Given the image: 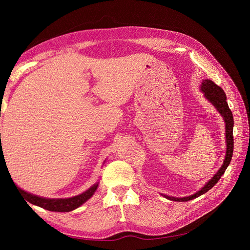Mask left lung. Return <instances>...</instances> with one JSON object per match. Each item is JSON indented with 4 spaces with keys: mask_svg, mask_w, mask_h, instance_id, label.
I'll return each instance as SVG.
<instances>
[{
    "mask_svg": "<svg viewBox=\"0 0 250 250\" xmlns=\"http://www.w3.org/2000/svg\"><path fill=\"white\" fill-rule=\"evenodd\" d=\"M201 92L203 93V96L206 99L214 105V107L218 110V112L222 116L224 123H225V143H226V152H225V157L223 164L217 171L215 175L211 177L208 183L204 185L198 192H196L193 195L187 196V197H172V196L168 195H164L165 198H167L172 201H188L192 200L194 198H197L199 196L203 195L204 193H207L209 191L211 188H213L217 183L218 180L221 178V176L224 174L226 168L229 167V165L231 161L232 157V151H233V135H232V129H233V118H232V113L229 107L228 101H226V95L224 93V90L218 86L216 83H214L209 79H204L202 80V83L200 85Z\"/></svg>",
    "mask_w": 250,
    "mask_h": 250,
    "instance_id": "left-lung-1",
    "label": "left lung"
}]
</instances>
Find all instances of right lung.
<instances>
[{
  "label": "right lung",
  "instance_id": "add662e5",
  "mask_svg": "<svg viewBox=\"0 0 250 250\" xmlns=\"http://www.w3.org/2000/svg\"><path fill=\"white\" fill-rule=\"evenodd\" d=\"M1 152H2V149H1ZM98 186H99V183H96L85 192H83L77 196H73V197H70V198H44V197H41V196H37L21 190L20 187L16 185L18 191L21 194L24 195L25 199L28 202L51 211H64V213L65 211H71L73 209H76L77 208L82 206L83 203L86 202L95 194V192L98 188Z\"/></svg>",
  "mask_w": 250,
  "mask_h": 250
}]
</instances>
